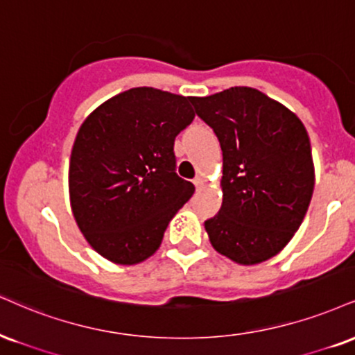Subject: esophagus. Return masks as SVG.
<instances>
[{"label": "esophagus", "instance_id": "1", "mask_svg": "<svg viewBox=\"0 0 355 355\" xmlns=\"http://www.w3.org/2000/svg\"><path fill=\"white\" fill-rule=\"evenodd\" d=\"M193 183H195L196 190L202 189V187H203V178H202V177H195V178H193Z\"/></svg>", "mask_w": 355, "mask_h": 355}]
</instances>
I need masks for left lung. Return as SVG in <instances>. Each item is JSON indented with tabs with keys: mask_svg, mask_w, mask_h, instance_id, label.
Returning <instances> with one entry per match:
<instances>
[{
	"mask_svg": "<svg viewBox=\"0 0 355 355\" xmlns=\"http://www.w3.org/2000/svg\"><path fill=\"white\" fill-rule=\"evenodd\" d=\"M190 102L223 152V203L205 221L211 245L240 264L266 261L297 232L313 196L314 165L304 125L251 87Z\"/></svg>",
	"mask_w": 355,
	"mask_h": 355,
	"instance_id": "left-lung-1",
	"label": "left lung"
}]
</instances>
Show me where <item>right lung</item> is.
<instances>
[{
	"mask_svg": "<svg viewBox=\"0 0 355 355\" xmlns=\"http://www.w3.org/2000/svg\"><path fill=\"white\" fill-rule=\"evenodd\" d=\"M193 119L190 97L135 87L80 125L71 152V207L104 258L135 264L159 250L168 221L195 191L175 172L173 152L175 137Z\"/></svg>",
	"mask_w": 355,
	"mask_h": 355,
	"instance_id": "obj_1",
	"label": "right lung"
}]
</instances>
